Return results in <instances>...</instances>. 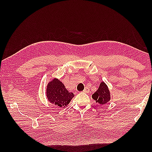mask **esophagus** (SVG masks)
Returning <instances> with one entry per match:
<instances>
[{
	"label": "esophagus",
	"mask_w": 152,
	"mask_h": 152,
	"mask_svg": "<svg viewBox=\"0 0 152 152\" xmlns=\"http://www.w3.org/2000/svg\"><path fill=\"white\" fill-rule=\"evenodd\" d=\"M83 91L84 92V93H89V88H88V87H86L85 89H83Z\"/></svg>",
	"instance_id": "1"
}]
</instances>
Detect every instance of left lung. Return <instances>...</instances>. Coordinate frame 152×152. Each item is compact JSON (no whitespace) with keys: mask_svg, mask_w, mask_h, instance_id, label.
Returning <instances> with one entry per match:
<instances>
[{"mask_svg":"<svg viewBox=\"0 0 152 152\" xmlns=\"http://www.w3.org/2000/svg\"><path fill=\"white\" fill-rule=\"evenodd\" d=\"M92 98L101 105L105 104L110 101V94L107 86L104 82L101 83L99 89L92 95Z\"/></svg>","mask_w":152,"mask_h":152,"instance_id":"1","label":"left lung"}]
</instances>
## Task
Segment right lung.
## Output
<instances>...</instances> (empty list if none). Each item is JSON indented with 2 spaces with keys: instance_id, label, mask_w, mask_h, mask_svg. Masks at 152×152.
Masks as SVG:
<instances>
[{
  "instance_id": "obj_1",
  "label": "right lung",
  "mask_w": 152,
  "mask_h": 152,
  "mask_svg": "<svg viewBox=\"0 0 152 152\" xmlns=\"http://www.w3.org/2000/svg\"><path fill=\"white\" fill-rule=\"evenodd\" d=\"M47 98L51 103L61 108H64L69 104L74 95L70 93L59 80L54 79L48 83L46 89Z\"/></svg>"
}]
</instances>
